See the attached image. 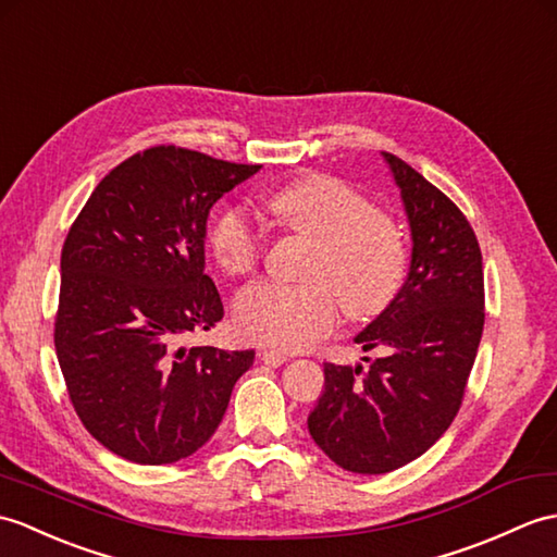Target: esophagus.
<instances>
[{
    "mask_svg": "<svg viewBox=\"0 0 557 557\" xmlns=\"http://www.w3.org/2000/svg\"><path fill=\"white\" fill-rule=\"evenodd\" d=\"M261 360H263V363H268V366L277 368V366L284 363V360H287V354H284V351H275V348H263V351H261Z\"/></svg>",
    "mask_w": 557,
    "mask_h": 557,
    "instance_id": "obj_1",
    "label": "esophagus"
}]
</instances>
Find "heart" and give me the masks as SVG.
Masks as SVG:
<instances>
[{
  "label": "heart",
  "mask_w": 557,
  "mask_h": 557,
  "mask_svg": "<svg viewBox=\"0 0 557 557\" xmlns=\"http://www.w3.org/2000/svg\"><path fill=\"white\" fill-rule=\"evenodd\" d=\"M265 211L313 242L306 284L261 282L232 306L239 337L299 351L315 344L339 318V304L356 320L389 308L406 282L400 232L351 185L330 175H304L270 191ZM209 247L227 275H247L261 261L263 239L239 206L225 203L209 227Z\"/></svg>",
  "instance_id": "heart-1"
}]
</instances>
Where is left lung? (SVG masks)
I'll use <instances>...</instances> for the list:
<instances>
[{"label": "left lung", "instance_id": "1", "mask_svg": "<svg viewBox=\"0 0 557 557\" xmlns=\"http://www.w3.org/2000/svg\"><path fill=\"white\" fill-rule=\"evenodd\" d=\"M410 227V268L396 301L356 334L370 368L325 363L308 432L330 460L358 474L404 468L454 422L484 330L482 251L444 191L382 151Z\"/></svg>", "mask_w": 557, "mask_h": 557}]
</instances>
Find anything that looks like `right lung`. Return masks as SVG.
<instances>
[{
    "label": "right lung",
    "instance_id": "1",
    "mask_svg": "<svg viewBox=\"0 0 557 557\" xmlns=\"http://www.w3.org/2000/svg\"><path fill=\"white\" fill-rule=\"evenodd\" d=\"M258 168L153 147L115 165L75 218L54 346L77 418L111 454L139 465L191 456L253 366V351L180 342L223 318L206 220Z\"/></svg>",
    "mask_w": 557,
    "mask_h": 557
}]
</instances>
